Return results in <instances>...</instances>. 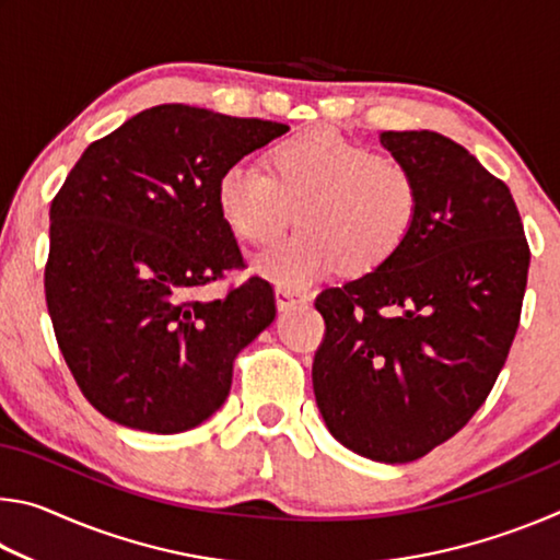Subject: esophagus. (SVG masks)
Instances as JSON below:
<instances>
[{"instance_id": "esophagus-1", "label": "esophagus", "mask_w": 560, "mask_h": 560, "mask_svg": "<svg viewBox=\"0 0 560 560\" xmlns=\"http://www.w3.org/2000/svg\"><path fill=\"white\" fill-rule=\"evenodd\" d=\"M306 301H308L306 293L293 291V289H287V287H277V306H279V311H287L291 306H296V303H306Z\"/></svg>"}]
</instances>
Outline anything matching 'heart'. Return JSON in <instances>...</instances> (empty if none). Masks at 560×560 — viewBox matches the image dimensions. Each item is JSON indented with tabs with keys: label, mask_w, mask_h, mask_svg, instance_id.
I'll list each match as a JSON object with an SVG mask.
<instances>
[{
	"label": "heart",
	"mask_w": 560,
	"mask_h": 560,
	"mask_svg": "<svg viewBox=\"0 0 560 560\" xmlns=\"http://www.w3.org/2000/svg\"><path fill=\"white\" fill-rule=\"evenodd\" d=\"M269 175L230 165L214 185V205L236 240L267 246L299 210L301 232L273 244L257 269L279 287L301 289L343 267L381 269L402 249L420 217L422 192L410 167L334 128L299 132L273 145Z\"/></svg>",
	"instance_id": "heart-1"
}]
</instances>
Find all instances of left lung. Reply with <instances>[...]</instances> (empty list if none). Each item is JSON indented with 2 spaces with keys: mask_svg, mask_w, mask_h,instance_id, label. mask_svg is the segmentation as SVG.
Listing matches in <instances>:
<instances>
[{
  "mask_svg": "<svg viewBox=\"0 0 560 560\" xmlns=\"http://www.w3.org/2000/svg\"><path fill=\"white\" fill-rule=\"evenodd\" d=\"M422 207L381 269L316 296L326 334L314 393L334 438L385 464L454 438L494 387L514 343L530 249L506 183L432 130H385Z\"/></svg>",
  "mask_w": 560,
  "mask_h": 560,
  "instance_id": "obj_1",
  "label": "left lung"
}]
</instances>
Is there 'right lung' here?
Here are the masks:
<instances>
[{
	"instance_id": "1",
	"label": "right lung",
	"mask_w": 560,
	"mask_h": 560,
	"mask_svg": "<svg viewBox=\"0 0 560 560\" xmlns=\"http://www.w3.org/2000/svg\"><path fill=\"white\" fill-rule=\"evenodd\" d=\"M287 130L163 103L71 167L49 212L46 306L75 385L108 420L175 434L226 400L234 358L271 324L277 299L261 277L200 296L246 267L214 185Z\"/></svg>"
}]
</instances>
